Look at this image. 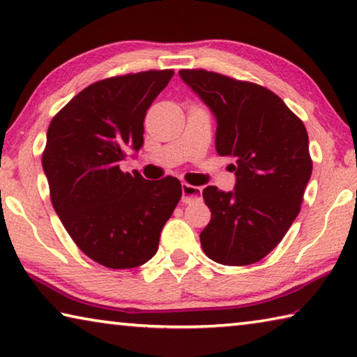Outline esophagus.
<instances>
[{"label": "esophagus", "mask_w": 357, "mask_h": 357, "mask_svg": "<svg viewBox=\"0 0 357 357\" xmlns=\"http://www.w3.org/2000/svg\"><path fill=\"white\" fill-rule=\"evenodd\" d=\"M181 189H183V203H193L202 200V187L183 183L181 184Z\"/></svg>", "instance_id": "obj_1"}]
</instances>
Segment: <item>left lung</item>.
Segmentation results:
<instances>
[{
	"label": "left lung",
	"mask_w": 357,
	"mask_h": 357,
	"mask_svg": "<svg viewBox=\"0 0 357 357\" xmlns=\"http://www.w3.org/2000/svg\"><path fill=\"white\" fill-rule=\"evenodd\" d=\"M179 75L217 119L215 151L236 159V187L203 190L211 220L200 234L215 263L245 266L275 249L301 211L312 174L305 126L279 96L257 83L209 72Z\"/></svg>",
	"instance_id": "1"
}]
</instances>
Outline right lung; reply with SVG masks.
<instances>
[{
	"instance_id": "right-lung-1",
	"label": "right lung",
	"mask_w": 357,
	"mask_h": 357,
	"mask_svg": "<svg viewBox=\"0 0 357 357\" xmlns=\"http://www.w3.org/2000/svg\"><path fill=\"white\" fill-rule=\"evenodd\" d=\"M174 72L146 70L89 84L47 130L42 167L50 200L84 255L129 269L155 255L183 190L173 176L146 181L119 164L143 144V121Z\"/></svg>"
}]
</instances>
